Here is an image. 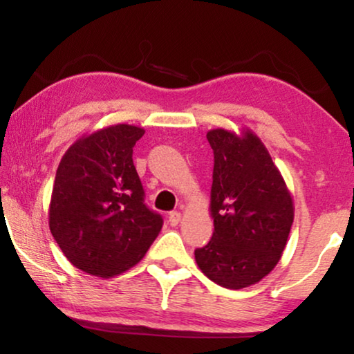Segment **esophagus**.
Instances as JSON below:
<instances>
[{"instance_id": "1", "label": "esophagus", "mask_w": 354, "mask_h": 354, "mask_svg": "<svg viewBox=\"0 0 354 354\" xmlns=\"http://www.w3.org/2000/svg\"><path fill=\"white\" fill-rule=\"evenodd\" d=\"M182 219V214L178 211H172L171 214H169V224L171 225H177L178 222Z\"/></svg>"}]
</instances>
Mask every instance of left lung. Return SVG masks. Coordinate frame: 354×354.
Listing matches in <instances>:
<instances>
[{
    "instance_id": "8db88e82",
    "label": "left lung",
    "mask_w": 354,
    "mask_h": 354,
    "mask_svg": "<svg viewBox=\"0 0 354 354\" xmlns=\"http://www.w3.org/2000/svg\"><path fill=\"white\" fill-rule=\"evenodd\" d=\"M209 243L195 250L198 268L225 288L258 283L282 258L295 207L282 174L258 135L212 129Z\"/></svg>"
}]
</instances>
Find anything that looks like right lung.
<instances>
[{
    "mask_svg": "<svg viewBox=\"0 0 354 354\" xmlns=\"http://www.w3.org/2000/svg\"><path fill=\"white\" fill-rule=\"evenodd\" d=\"M143 133L118 124L84 135L56 171L50 230L69 263L90 275L109 279L133 268L162 229L133 166Z\"/></svg>",
    "mask_w": 354,
    "mask_h": 354,
    "instance_id": "1",
    "label": "right lung"
}]
</instances>
